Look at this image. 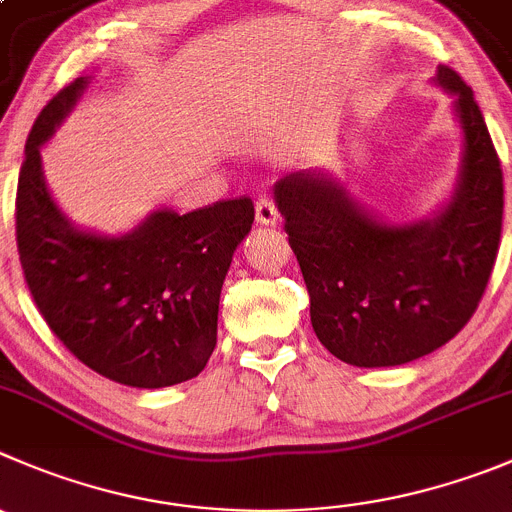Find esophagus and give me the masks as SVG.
<instances>
[{"mask_svg": "<svg viewBox=\"0 0 512 512\" xmlns=\"http://www.w3.org/2000/svg\"><path fill=\"white\" fill-rule=\"evenodd\" d=\"M256 223H261V226H276L279 223V208L269 196H261L256 201Z\"/></svg>", "mask_w": 512, "mask_h": 512, "instance_id": "1", "label": "esophagus"}]
</instances>
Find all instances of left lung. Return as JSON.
<instances>
[{
  "label": "left lung",
  "instance_id": "8db88e82",
  "mask_svg": "<svg viewBox=\"0 0 512 512\" xmlns=\"http://www.w3.org/2000/svg\"><path fill=\"white\" fill-rule=\"evenodd\" d=\"M455 97L462 130L455 188L432 218L389 223L324 170L274 186L304 274L311 326L354 367H397L450 342L478 309L503 226V170L470 87L450 67L432 77Z\"/></svg>",
  "mask_w": 512,
  "mask_h": 512
}]
</instances>
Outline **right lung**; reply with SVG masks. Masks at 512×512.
I'll return each instance as SVG.
<instances>
[{
  "label": "right lung",
  "instance_id": "obj_1",
  "mask_svg": "<svg viewBox=\"0 0 512 512\" xmlns=\"http://www.w3.org/2000/svg\"><path fill=\"white\" fill-rule=\"evenodd\" d=\"M87 85L77 77L57 92L24 145L19 261L40 314L82 364L128 387H170L198 377L216 349L221 286L253 203L218 201L183 216L158 208L120 236L75 226L47 188L40 148Z\"/></svg>",
  "mask_w": 512,
  "mask_h": 512
}]
</instances>
